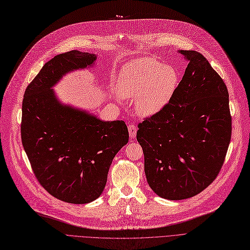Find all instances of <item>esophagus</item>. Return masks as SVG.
I'll return each instance as SVG.
<instances>
[{
    "mask_svg": "<svg viewBox=\"0 0 250 250\" xmlns=\"http://www.w3.org/2000/svg\"><path fill=\"white\" fill-rule=\"evenodd\" d=\"M127 128H128V133H130V138L133 139V138H135L137 135V126L134 125H130Z\"/></svg>",
    "mask_w": 250,
    "mask_h": 250,
    "instance_id": "34e87169",
    "label": "esophagus"
}]
</instances>
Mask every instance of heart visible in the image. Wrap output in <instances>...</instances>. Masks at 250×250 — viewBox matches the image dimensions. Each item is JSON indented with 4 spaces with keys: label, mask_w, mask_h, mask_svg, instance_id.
Instances as JSON below:
<instances>
[{
    "label": "heart",
    "mask_w": 250,
    "mask_h": 250,
    "mask_svg": "<svg viewBox=\"0 0 250 250\" xmlns=\"http://www.w3.org/2000/svg\"><path fill=\"white\" fill-rule=\"evenodd\" d=\"M180 81L172 64L144 57L126 62L119 74L117 92L124 99H135V109L141 116H152L167 106Z\"/></svg>",
    "instance_id": "obj_1"
}]
</instances>
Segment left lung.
I'll return each mask as SVG.
<instances>
[{"instance_id": "1", "label": "left lung", "mask_w": 250, "mask_h": 250, "mask_svg": "<svg viewBox=\"0 0 250 250\" xmlns=\"http://www.w3.org/2000/svg\"><path fill=\"white\" fill-rule=\"evenodd\" d=\"M179 53L188 68L176 92L137 132L147 182L159 197L173 201L196 196L213 182L232 135L224 80L201 53Z\"/></svg>"}]
</instances>
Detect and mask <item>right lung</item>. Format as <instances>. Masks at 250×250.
I'll return each instance as SVG.
<instances>
[{
  "instance_id": "obj_1",
  "label": "right lung",
  "mask_w": 250,
  "mask_h": 250,
  "mask_svg": "<svg viewBox=\"0 0 250 250\" xmlns=\"http://www.w3.org/2000/svg\"><path fill=\"white\" fill-rule=\"evenodd\" d=\"M95 53L72 50L46 62L22 101L21 141L35 176L51 196L86 204L103 192L116 153L128 141L124 120L104 122L62 104L52 87L66 74L87 69Z\"/></svg>"
}]
</instances>
